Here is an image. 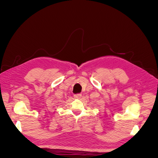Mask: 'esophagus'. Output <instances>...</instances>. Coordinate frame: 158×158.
Segmentation results:
<instances>
[{"instance_id": "obj_1", "label": "esophagus", "mask_w": 158, "mask_h": 158, "mask_svg": "<svg viewBox=\"0 0 158 158\" xmlns=\"http://www.w3.org/2000/svg\"><path fill=\"white\" fill-rule=\"evenodd\" d=\"M81 97V94H77L74 95V98L76 99H80Z\"/></svg>"}]
</instances>
